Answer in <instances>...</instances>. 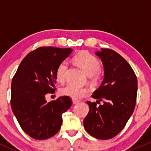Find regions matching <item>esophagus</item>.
Masks as SVG:
<instances>
[{
    "label": "esophagus",
    "instance_id": "34e87169",
    "mask_svg": "<svg viewBox=\"0 0 151 151\" xmlns=\"http://www.w3.org/2000/svg\"><path fill=\"white\" fill-rule=\"evenodd\" d=\"M72 102H73L74 104H76L79 103L80 102V100H78V99H72Z\"/></svg>",
    "mask_w": 151,
    "mask_h": 151
}]
</instances>
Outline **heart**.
<instances>
[{"label":"heart","mask_w":151,"mask_h":151,"mask_svg":"<svg viewBox=\"0 0 151 151\" xmlns=\"http://www.w3.org/2000/svg\"><path fill=\"white\" fill-rule=\"evenodd\" d=\"M74 62L88 75L92 83H96L101 75V63L99 60L93 55L87 52H81L74 57ZM68 67V62L66 60L62 61L58 65L56 70V79L60 82L64 81L66 72ZM90 93V89L87 87H77L72 84H67L61 89V93L68 96L74 99H78L86 96Z\"/></svg>","instance_id":"1"}]
</instances>
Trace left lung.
<instances>
[{
  "label": "left lung",
  "instance_id": "left-lung-1",
  "mask_svg": "<svg viewBox=\"0 0 151 151\" xmlns=\"http://www.w3.org/2000/svg\"><path fill=\"white\" fill-rule=\"evenodd\" d=\"M96 55L103 62L104 78L91 96L104 104L97 106L95 102L86 101L89 111L84 119V127L91 136L108 140L122 131L132 115L138 81L128 62L116 52L101 48Z\"/></svg>",
  "mask_w": 151,
  "mask_h": 151
}]
</instances>
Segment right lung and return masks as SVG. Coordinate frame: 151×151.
<instances>
[{
	"mask_svg": "<svg viewBox=\"0 0 151 151\" xmlns=\"http://www.w3.org/2000/svg\"><path fill=\"white\" fill-rule=\"evenodd\" d=\"M72 50L41 47L27 54L12 79L10 105L20 127L31 138L47 139L60 131L62 114L72 106L70 96L47 102L55 93L56 70Z\"/></svg>",
	"mask_w": 151,
	"mask_h": 151,
	"instance_id": "add662e5",
	"label": "right lung"
}]
</instances>
